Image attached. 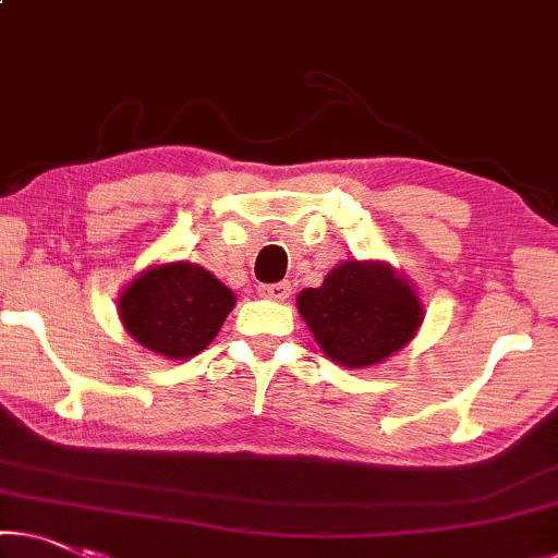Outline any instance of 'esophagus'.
I'll list each match as a JSON object with an SVG mask.
<instances>
[{
	"label": "esophagus",
	"instance_id": "obj_1",
	"mask_svg": "<svg viewBox=\"0 0 558 558\" xmlns=\"http://www.w3.org/2000/svg\"><path fill=\"white\" fill-rule=\"evenodd\" d=\"M259 294L264 299H274V302H284V299H289V294H291V287L287 284V281H279V284H262Z\"/></svg>",
	"mask_w": 558,
	"mask_h": 558
}]
</instances>
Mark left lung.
Masks as SVG:
<instances>
[{
  "mask_svg": "<svg viewBox=\"0 0 558 558\" xmlns=\"http://www.w3.org/2000/svg\"><path fill=\"white\" fill-rule=\"evenodd\" d=\"M296 306L324 354L349 368L387 362L424 322L416 291L381 262L339 264Z\"/></svg>",
  "mask_w": 558,
  "mask_h": 558,
  "instance_id": "obj_1",
  "label": "left lung"
}]
</instances>
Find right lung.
Returning <instances> with one entry per match:
<instances>
[{"label": "right lung", "instance_id": "add662e5", "mask_svg": "<svg viewBox=\"0 0 558 558\" xmlns=\"http://www.w3.org/2000/svg\"><path fill=\"white\" fill-rule=\"evenodd\" d=\"M234 294L207 269L190 262H171L142 271L119 296L124 329L154 354L190 359L207 349Z\"/></svg>", "mask_w": 558, "mask_h": 558}]
</instances>
